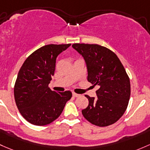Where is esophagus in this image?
<instances>
[{
    "instance_id": "34e87169",
    "label": "esophagus",
    "mask_w": 150,
    "mask_h": 150,
    "mask_svg": "<svg viewBox=\"0 0 150 150\" xmlns=\"http://www.w3.org/2000/svg\"><path fill=\"white\" fill-rule=\"evenodd\" d=\"M72 96H74V97H79V96H80V94H78V93H72Z\"/></svg>"
}]
</instances>
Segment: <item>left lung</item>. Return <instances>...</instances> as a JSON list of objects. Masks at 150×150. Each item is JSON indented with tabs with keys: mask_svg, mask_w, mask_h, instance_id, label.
<instances>
[{
	"mask_svg": "<svg viewBox=\"0 0 150 150\" xmlns=\"http://www.w3.org/2000/svg\"><path fill=\"white\" fill-rule=\"evenodd\" d=\"M84 57L88 80L99 86L96 97L88 98L89 104L82 110L83 116L98 127L114 124L124 115L131 94L129 78L120 59L113 51L98 45L73 44Z\"/></svg>",
	"mask_w": 150,
	"mask_h": 150,
	"instance_id": "8db88e82",
	"label": "left lung"
}]
</instances>
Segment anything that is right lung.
<instances>
[{
	"label": "right lung",
	"instance_id": "add662e5",
	"mask_svg": "<svg viewBox=\"0 0 150 150\" xmlns=\"http://www.w3.org/2000/svg\"><path fill=\"white\" fill-rule=\"evenodd\" d=\"M70 44L48 45L26 58L14 85V98L18 111L31 124L45 126L57 119L72 93L52 91L49 83L55 71L56 58Z\"/></svg>",
	"mask_w": 150,
	"mask_h": 150
}]
</instances>
